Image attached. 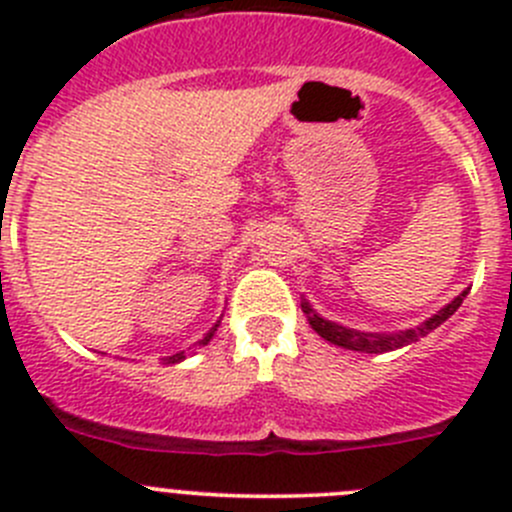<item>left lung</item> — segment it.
Here are the masks:
<instances>
[{
    "label": "left lung",
    "mask_w": 512,
    "mask_h": 512,
    "mask_svg": "<svg viewBox=\"0 0 512 512\" xmlns=\"http://www.w3.org/2000/svg\"><path fill=\"white\" fill-rule=\"evenodd\" d=\"M466 294H468V289L466 292L458 294L451 304H446L441 312L433 314V317H428L423 324H418V327L406 329V332H399V334H371V332H356V329L342 327V324L329 322V319L319 317V314L309 307L307 299L302 302V312L307 314V319H309V324H312L314 332H317L322 339H327V342L337 344V347H344V349H352V352L384 354V352H394V349L406 347V344H411V342H418V339L426 337L428 332H433L436 327H441V324L446 322V319L451 317L458 307H461Z\"/></svg>",
    "instance_id": "1"
}]
</instances>
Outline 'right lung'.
Listing matches in <instances>:
<instances>
[{
  "mask_svg": "<svg viewBox=\"0 0 512 512\" xmlns=\"http://www.w3.org/2000/svg\"><path fill=\"white\" fill-rule=\"evenodd\" d=\"M218 327H220V322L218 324H213V329H210V332L208 334H205V337L203 339H200V342L198 344H208L210 342V339H213V334L215 332H218ZM185 359V354L183 352H180V354H173V356H168V359H165V361H168V364H178V361H183Z\"/></svg>",
  "mask_w": 512,
  "mask_h": 512,
  "instance_id": "add662e5",
  "label": "right lung"
}]
</instances>
